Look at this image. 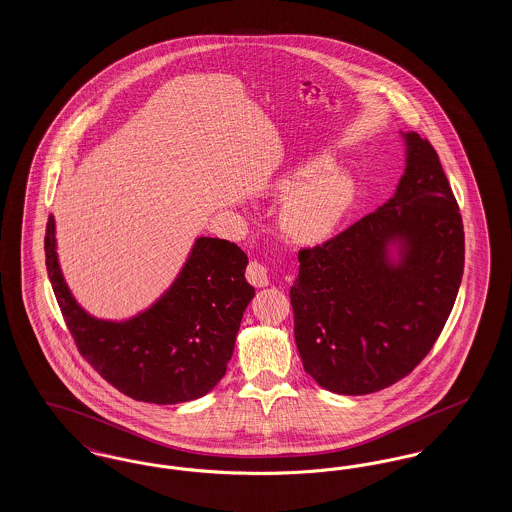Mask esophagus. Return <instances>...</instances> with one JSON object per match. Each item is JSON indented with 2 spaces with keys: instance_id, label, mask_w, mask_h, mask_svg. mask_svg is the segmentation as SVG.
I'll return each mask as SVG.
<instances>
[{
  "instance_id": "esophagus-1",
  "label": "esophagus",
  "mask_w": 512,
  "mask_h": 512,
  "mask_svg": "<svg viewBox=\"0 0 512 512\" xmlns=\"http://www.w3.org/2000/svg\"><path fill=\"white\" fill-rule=\"evenodd\" d=\"M245 276L253 286L263 288L268 284V267L261 261H251L249 267L245 270Z\"/></svg>"
}]
</instances>
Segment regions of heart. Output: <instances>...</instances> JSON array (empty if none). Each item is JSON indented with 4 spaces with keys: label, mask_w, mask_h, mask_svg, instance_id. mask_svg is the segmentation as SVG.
I'll return each instance as SVG.
<instances>
[{
    "label": "heart",
    "mask_w": 512,
    "mask_h": 512,
    "mask_svg": "<svg viewBox=\"0 0 512 512\" xmlns=\"http://www.w3.org/2000/svg\"><path fill=\"white\" fill-rule=\"evenodd\" d=\"M284 192L295 195L284 207L282 226L299 242L324 240L340 222L353 197L351 180L338 171H324V165L309 167L284 182Z\"/></svg>",
    "instance_id": "b5f03b06"
}]
</instances>
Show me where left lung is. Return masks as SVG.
Masks as SVG:
<instances>
[{"label":"left lung","instance_id":"8db88e82","mask_svg":"<svg viewBox=\"0 0 512 512\" xmlns=\"http://www.w3.org/2000/svg\"><path fill=\"white\" fill-rule=\"evenodd\" d=\"M397 192L334 238L299 249L290 297L303 368L324 390L366 395L409 376L455 305L464 268L463 217L438 151L407 134ZM406 242L393 268L385 247Z\"/></svg>","mask_w":512,"mask_h":512}]
</instances>
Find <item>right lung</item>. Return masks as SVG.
<instances>
[{"instance_id": "right-lung-1", "label": "right lung", "mask_w": 512, "mask_h": 512, "mask_svg": "<svg viewBox=\"0 0 512 512\" xmlns=\"http://www.w3.org/2000/svg\"><path fill=\"white\" fill-rule=\"evenodd\" d=\"M55 299L76 349L113 388L146 403L174 405L219 384L255 290L247 255L228 240L199 238L180 276L151 309L126 322L90 317L69 292L55 253V222L44 238Z\"/></svg>"}]
</instances>
